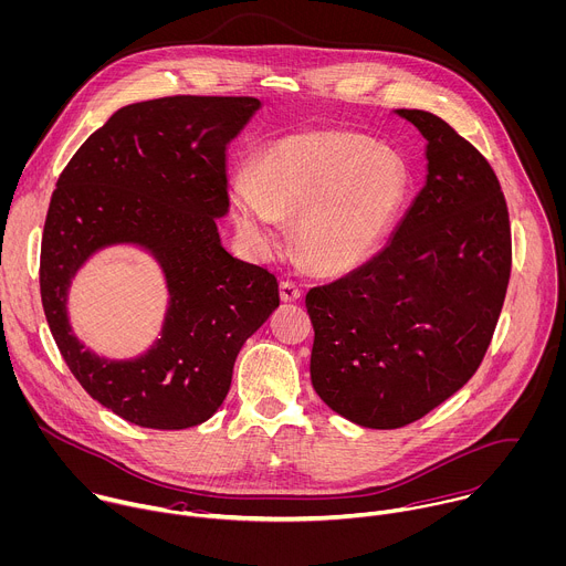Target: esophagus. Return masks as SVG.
<instances>
[{"label":"esophagus","instance_id":"34e87169","mask_svg":"<svg viewBox=\"0 0 566 566\" xmlns=\"http://www.w3.org/2000/svg\"><path fill=\"white\" fill-rule=\"evenodd\" d=\"M280 297H282L284 302H295V300H300V297H302L300 284H295V282H291V280L280 282Z\"/></svg>","mask_w":566,"mask_h":566}]
</instances>
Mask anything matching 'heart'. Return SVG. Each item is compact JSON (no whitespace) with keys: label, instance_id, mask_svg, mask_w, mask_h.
I'll return each instance as SVG.
<instances>
[{"label":"heart","instance_id":"1","mask_svg":"<svg viewBox=\"0 0 566 566\" xmlns=\"http://www.w3.org/2000/svg\"><path fill=\"white\" fill-rule=\"evenodd\" d=\"M405 161L373 142L306 130L269 144L251 175L231 181L240 229L271 247L277 220H297V249L319 273L364 264L385 242L407 196Z\"/></svg>","mask_w":566,"mask_h":566}]
</instances>
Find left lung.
Masks as SVG:
<instances>
[{"label":"left lung","instance_id":"left-lung-1","mask_svg":"<svg viewBox=\"0 0 566 566\" xmlns=\"http://www.w3.org/2000/svg\"><path fill=\"white\" fill-rule=\"evenodd\" d=\"M398 113L429 142L424 188L378 255L306 293L313 389L368 429L407 427L473 378L511 275L509 209L486 157L438 115Z\"/></svg>","mask_w":566,"mask_h":566}]
</instances>
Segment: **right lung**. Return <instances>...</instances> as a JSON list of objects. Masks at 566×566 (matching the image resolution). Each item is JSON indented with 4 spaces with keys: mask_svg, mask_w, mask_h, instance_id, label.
<instances>
[{
    "mask_svg": "<svg viewBox=\"0 0 566 566\" xmlns=\"http://www.w3.org/2000/svg\"><path fill=\"white\" fill-rule=\"evenodd\" d=\"M258 108L255 97L200 95L124 106L77 148L51 196L40 255L46 322L82 389L137 427L209 420L242 344L280 306L275 275L227 253L216 227L229 211L227 146ZM115 241L153 250L171 293L160 342L133 363L99 360L65 319L70 275Z\"/></svg>",
    "mask_w": 566,
    "mask_h": 566,
    "instance_id": "add662e5",
    "label": "right lung"
}]
</instances>
